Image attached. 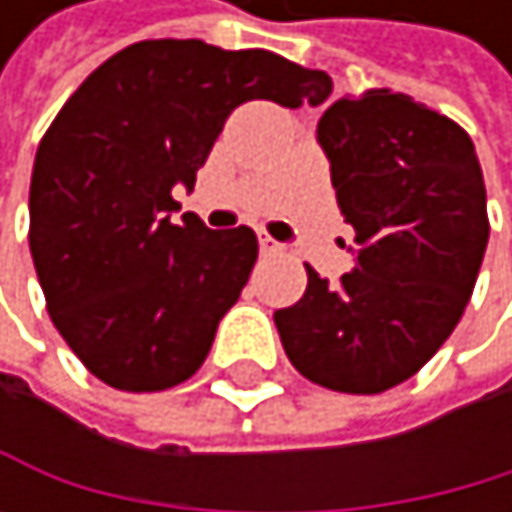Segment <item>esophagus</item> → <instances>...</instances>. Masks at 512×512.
Returning <instances> with one entry per match:
<instances>
[{
    "instance_id": "esophagus-1",
    "label": "esophagus",
    "mask_w": 512,
    "mask_h": 512,
    "mask_svg": "<svg viewBox=\"0 0 512 512\" xmlns=\"http://www.w3.org/2000/svg\"><path fill=\"white\" fill-rule=\"evenodd\" d=\"M258 242H261V254H276V251H282V245H279L273 236H267V233H261Z\"/></svg>"
}]
</instances>
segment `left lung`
I'll use <instances>...</instances> for the list:
<instances>
[{
	"label": "left lung",
	"instance_id": "left-lung-1",
	"mask_svg": "<svg viewBox=\"0 0 512 512\" xmlns=\"http://www.w3.org/2000/svg\"><path fill=\"white\" fill-rule=\"evenodd\" d=\"M353 273L307 267L298 304L276 310L291 365L338 393H384L445 344L473 294L485 245V181L470 134L390 88L338 97L316 125Z\"/></svg>",
	"mask_w": 512,
	"mask_h": 512
}]
</instances>
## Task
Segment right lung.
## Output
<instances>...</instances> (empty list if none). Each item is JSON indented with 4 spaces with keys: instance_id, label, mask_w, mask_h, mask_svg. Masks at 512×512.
Listing matches in <instances>:
<instances>
[{
    "instance_id": "right-lung-1",
    "label": "right lung",
    "mask_w": 512,
    "mask_h": 512,
    "mask_svg": "<svg viewBox=\"0 0 512 512\" xmlns=\"http://www.w3.org/2000/svg\"><path fill=\"white\" fill-rule=\"evenodd\" d=\"M331 79L202 39L134 42L45 131L30 181V254L54 328L94 378L156 393L193 378L258 261L248 227L174 224L227 116L245 101L322 104Z\"/></svg>"
}]
</instances>
